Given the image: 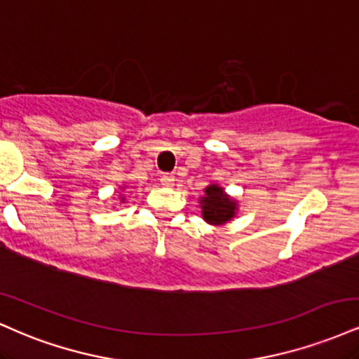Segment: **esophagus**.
Masks as SVG:
<instances>
[{
	"instance_id": "obj_1",
	"label": "esophagus",
	"mask_w": 359,
	"mask_h": 359,
	"mask_svg": "<svg viewBox=\"0 0 359 359\" xmlns=\"http://www.w3.org/2000/svg\"><path fill=\"white\" fill-rule=\"evenodd\" d=\"M161 182H162V185H165V187H172V185H174V182H175V177L172 174H165V175L161 177Z\"/></svg>"
}]
</instances>
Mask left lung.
<instances>
[{
    "mask_svg": "<svg viewBox=\"0 0 359 359\" xmlns=\"http://www.w3.org/2000/svg\"><path fill=\"white\" fill-rule=\"evenodd\" d=\"M201 204L205 221L209 224H215V226L227 222L236 214V202L231 201L217 185H209L205 189V197L202 198Z\"/></svg>",
    "mask_w": 359,
    "mask_h": 359,
    "instance_id": "8db88e82",
    "label": "left lung"
}]
</instances>
